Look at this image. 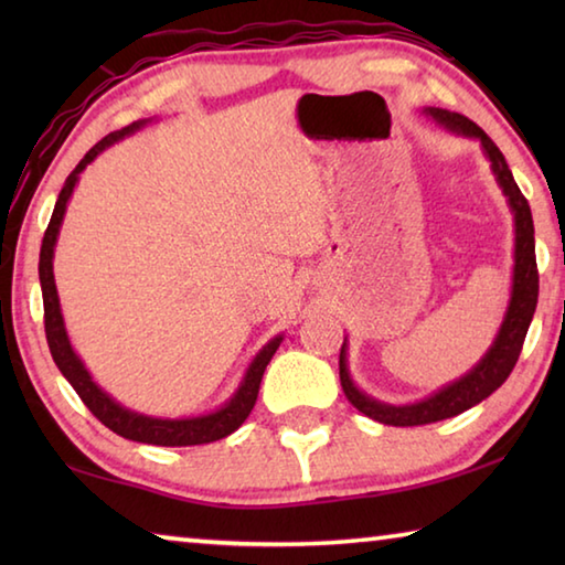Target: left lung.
<instances>
[{"mask_svg": "<svg viewBox=\"0 0 565 565\" xmlns=\"http://www.w3.org/2000/svg\"><path fill=\"white\" fill-rule=\"evenodd\" d=\"M426 114L428 117H434L438 124H444L446 129L481 141L483 154L489 157L495 181H499V186L503 189V194L509 199V206L513 212V224H515L513 286H511V301H509V309H505L503 323L499 333H495V341L491 343V349L486 351V356L478 361L466 376H461L444 388H438L436 394H431L424 401H416V404H406V406L381 404V401L359 391L349 374L347 339H343L341 356H339V376H341L343 394H347L351 406H356L363 416L374 418L379 424H386V426L434 424V420H444V418L463 414V411H468L471 406L481 404L483 398H489L493 391L509 379L515 361H519L523 339L531 327L535 303H539V266H535L531 206L521 194L519 184H515V179L511 174L509 164H505L501 149L493 145L489 134L468 117H463V114L436 109V107H428Z\"/></svg>", "mask_w": 565, "mask_h": 565, "instance_id": "1", "label": "left lung"}]
</instances>
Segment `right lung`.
Segmentation results:
<instances>
[{
    "label": "right lung",
    "instance_id": "obj_1",
    "mask_svg": "<svg viewBox=\"0 0 565 565\" xmlns=\"http://www.w3.org/2000/svg\"><path fill=\"white\" fill-rule=\"evenodd\" d=\"M147 121L149 119L134 121V124H129V127L107 134L99 145H94L87 154H84V159L74 167L72 174L64 181L60 199H56V204H54V214L50 218V226H46V232H44L42 252H40V284H42V299H44L46 343H50V351H52L56 369H60L64 379L74 386L76 394H79V398L84 401V406H87L104 426L111 428L114 434L129 438V441L151 444V446L212 444V441H218V438H226L228 434H234L236 428L244 424L246 416L252 414L256 396H259V386H262L266 363L271 361V356L276 353V349H279L284 337H274L259 353H256V359L248 363L244 381L238 384L236 394L228 398L222 408L212 411V414L191 416V418H154V416H145V414H137V411L124 408L107 394V391H102L97 384H94L89 371L84 369L82 359L74 353L70 337H66L62 309H60V296H56L54 266H52L54 244H56V236H60V226L64 222L66 204H70V196L76 186V181H79V174L87 169V164H92V161L102 154L104 149L117 145L119 139L129 137V134L141 129Z\"/></svg>",
    "mask_w": 565,
    "mask_h": 565
}]
</instances>
